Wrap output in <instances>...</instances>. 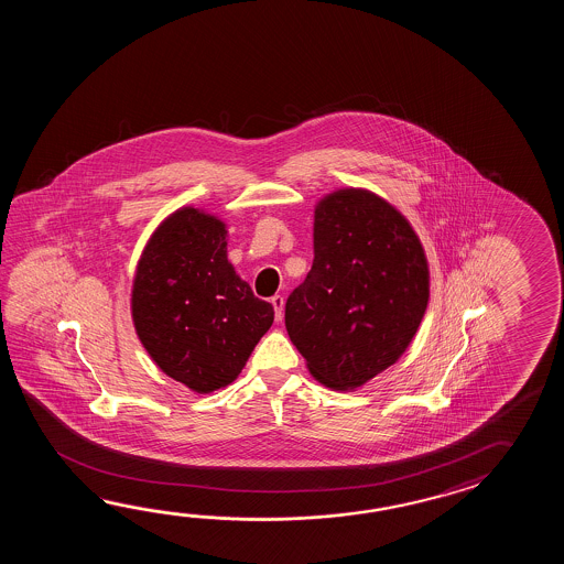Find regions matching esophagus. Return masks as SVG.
<instances>
[{"label": "esophagus", "instance_id": "34e87169", "mask_svg": "<svg viewBox=\"0 0 564 564\" xmlns=\"http://www.w3.org/2000/svg\"><path fill=\"white\" fill-rule=\"evenodd\" d=\"M270 302H272V306H274V316H276V321L280 323L282 316H284V299H282L280 294H276V296L270 299Z\"/></svg>", "mask_w": 564, "mask_h": 564}]
</instances>
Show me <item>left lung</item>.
Wrapping results in <instances>:
<instances>
[{
  "instance_id": "1",
  "label": "left lung",
  "mask_w": 564,
  "mask_h": 564,
  "mask_svg": "<svg viewBox=\"0 0 564 564\" xmlns=\"http://www.w3.org/2000/svg\"><path fill=\"white\" fill-rule=\"evenodd\" d=\"M430 302V262L408 217L362 187L314 205V262L286 302L312 377L355 391L401 359Z\"/></svg>"
}]
</instances>
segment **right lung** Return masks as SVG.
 <instances>
[{
    "instance_id": "1",
    "label": "right lung",
    "mask_w": 564,
    "mask_h": 564,
    "mask_svg": "<svg viewBox=\"0 0 564 564\" xmlns=\"http://www.w3.org/2000/svg\"><path fill=\"white\" fill-rule=\"evenodd\" d=\"M134 333L156 367L193 393L238 379L274 323L228 260V224L183 205L144 243L131 290Z\"/></svg>"
}]
</instances>
